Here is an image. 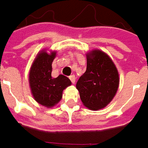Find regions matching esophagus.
I'll return each mask as SVG.
<instances>
[{
	"instance_id": "esophagus-1",
	"label": "esophagus",
	"mask_w": 148,
	"mask_h": 148,
	"mask_svg": "<svg viewBox=\"0 0 148 148\" xmlns=\"http://www.w3.org/2000/svg\"><path fill=\"white\" fill-rule=\"evenodd\" d=\"M69 78H70L71 82L74 84V83H75V82H76V77H75V75H71V76L69 77Z\"/></svg>"
}]
</instances>
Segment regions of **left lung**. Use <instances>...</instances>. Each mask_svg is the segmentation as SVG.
Listing matches in <instances>:
<instances>
[{
  "label": "left lung",
  "instance_id": "left-lung-1",
  "mask_svg": "<svg viewBox=\"0 0 148 148\" xmlns=\"http://www.w3.org/2000/svg\"><path fill=\"white\" fill-rule=\"evenodd\" d=\"M119 76L108 56L94 50L86 56V70L77 82V89L84 106L91 110L105 107L116 95Z\"/></svg>",
  "mask_w": 148,
  "mask_h": 148
}]
</instances>
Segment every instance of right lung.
<instances>
[{
    "label": "right lung",
    "mask_w": 148,
    "mask_h": 148,
    "mask_svg": "<svg viewBox=\"0 0 148 148\" xmlns=\"http://www.w3.org/2000/svg\"><path fill=\"white\" fill-rule=\"evenodd\" d=\"M56 52L47 54L41 51L36 57L29 74V82L35 100L42 106L53 107L62 97L63 90L71 84L70 79L63 75L51 76L52 62Z\"/></svg>",
    "instance_id": "add662e5"
}]
</instances>
